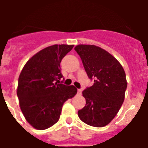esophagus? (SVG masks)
I'll list each match as a JSON object with an SVG mask.
<instances>
[{
	"mask_svg": "<svg viewBox=\"0 0 148 148\" xmlns=\"http://www.w3.org/2000/svg\"><path fill=\"white\" fill-rule=\"evenodd\" d=\"M82 89H78V95H81V94H82Z\"/></svg>",
	"mask_w": 148,
	"mask_h": 148,
	"instance_id": "esophagus-1",
	"label": "esophagus"
}]
</instances>
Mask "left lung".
Wrapping results in <instances>:
<instances>
[{
  "label": "left lung",
  "instance_id": "obj_1",
  "mask_svg": "<svg viewBox=\"0 0 148 148\" xmlns=\"http://www.w3.org/2000/svg\"><path fill=\"white\" fill-rule=\"evenodd\" d=\"M93 85L82 92L84 108L78 117L87 125L96 127L108 125L114 119L125 100L127 83L125 72L108 52L95 45L79 44L75 47Z\"/></svg>",
  "mask_w": 148,
  "mask_h": 148
}]
</instances>
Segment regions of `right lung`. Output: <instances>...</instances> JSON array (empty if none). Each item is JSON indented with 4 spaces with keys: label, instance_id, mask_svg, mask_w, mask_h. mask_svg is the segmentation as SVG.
Segmentation results:
<instances>
[{
    "label": "right lung",
    "instance_id": "right-lung-1",
    "mask_svg": "<svg viewBox=\"0 0 148 148\" xmlns=\"http://www.w3.org/2000/svg\"><path fill=\"white\" fill-rule=\"evenodd\" d=\"M74 45L55 44L39 51L23 66L17 95L23 116L37 130H45L58 121L64 103L77 93L73 85L59 84L62 58Z\"/></svg>",
    "mask_w": 148,
    "mask_h": 148
}]
</instances>
